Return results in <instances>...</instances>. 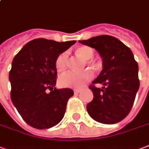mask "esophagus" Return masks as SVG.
Here are the masks:
<instances>
[{"instance_id":"esophagus-1","label":"esophagus","mask_w":149,"mask_h":149,"mask_svg":"<svg viewBox=\"0 0 149 149\" xmlns=\"http://www.w3.org/2000/svg\"><path fill=\"white\" fill-rule=\"evenodd\" d=\"M81 91V89H74V93H80Z\"/></svg>"}]
</instances>
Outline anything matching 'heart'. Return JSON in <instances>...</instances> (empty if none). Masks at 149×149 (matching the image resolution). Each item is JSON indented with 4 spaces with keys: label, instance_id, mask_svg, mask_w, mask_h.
Segmentation results:
<instances>
[{
    "label": "heart",
    "instance_id": "obj_1",
    "mask_svg": "<svg viewBox=\"0 0 149 149\" xmlns=\"http://www.w3.org/2000/svg\"><path fill=\"white\" fill-rule=\"evenodd\" d=\"M77 53L86 60V63L91 66L93 68H99V64L93 60L94 56V51L93 49L89 46H81L77 49ZM69 64V54L68 52L60 53L56 59V68L59 71H63L68 67ZM93 78V73L91 70H85L83 71H68L62 74L59 79V83L63 87H69V88H74L79 89L85 86L86 84Z\"/></svg>",
    "mask_w": 149,
    "mask_h": 149
}]
</instances>
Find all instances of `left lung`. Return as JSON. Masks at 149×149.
Listing matches in <instances>:
<instances>
[{
  "label": "left lung",
  "mask_w": 149,
  "mask_h": 149,
  "mask_svg": "<svg viewBox=\"0 0 149 149\" xmlns=\"http://www.w3.org/2000/svg\"><path fill=\"white\" fill-rule=\"evenodd\" d=\"M80 43L98 51L103 70L89 86L93 99L86 106L89 115L97 122L114 124L129 114L139 89L138 65L129 47L115 37L100 35ZM103 84V88L95 84Z\"/></svg>",
  "instance_id": "8db88e82"
}]
</instances>
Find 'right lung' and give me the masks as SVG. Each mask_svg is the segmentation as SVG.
Returning <instances> with one entry per match:
<instances>
[{
	"label": "right lung",
	"mask_w": 149,
	"mask_h": 149,
	"mask_svg": "<svg viewBox=\"0 0 149 149\" xmlns=\"http://www.w3.org/2000/svg\"><path fill=\"white\" fill-rule=\"evenodd\" d=\"M75 41L37 38L23 47L12 60L9 72L11 99L23 120L36 129L51 128L64 116L71 89H57L56 59ZM48 90L50 93H47Z\"/></svg>",
	"instance_id": "obj_1"
}]
</instances>
